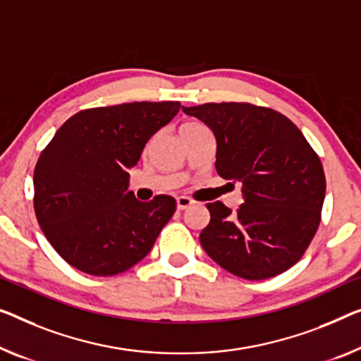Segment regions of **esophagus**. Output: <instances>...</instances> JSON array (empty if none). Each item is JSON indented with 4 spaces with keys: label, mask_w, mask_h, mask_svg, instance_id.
I'll list each match as a JSON object with an SVG mask.
<instances>
[{
    "label": "esophagus",
    "mask_w": 361,
    "mask_h": 361,
    "mask_svg": "<svg viewBox=\"0 0 361 361\" xmlns=\"http://www.w3.org/2000/svg\"><path fill=\"white\" fill-rule=\"evenodd\" d=\"M192 204V199L188 197V196H180L176 197V207H178V211H185Z\"/></svg>",
    "instance_id": "esophagus-1"
}]
</instances>
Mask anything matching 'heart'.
<instances>
[{
  "label": "heart",
  "mask_w": 361,
  "mask_h": 361,
  "mask_svg": "<svg viewBox=\"0 0 361 361\" xmlns=\"http://www.w3.org/2000/svg\"><path fill=\"white\" fill-rule=\"evenodd\" d=\"M192 126H202L201 123H196V121H190V123H185V125H183V128H192Z\"/></svg>",
  "instance_id": "1"
}]
</instances>
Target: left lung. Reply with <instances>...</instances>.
I'll return each instance as SVG.
<instances>
[{
	"label": "left lung",
	"instance_id": "8db88e82",
	"mask_svg": "<svg viewBox=\"0 0 361 361\" xmlns=\"http://www.w3.org/2000/svg\"><path fill=\"white\" fill-rule=\"evenodd\" d=\"M212 129L215 169L241 183L245 202L232 212L209 202L199 235L225 271L248 281L279 276L301 259L321 222L326 176L319 155L293 121L267 106L222 102L183 106Z\"/></svg>",
	"mask_w": 361,
	"mask_h": 361
}]
</instances>
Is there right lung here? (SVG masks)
<instances>
[{"mask_svg": "<svg viewBox=\"0 0 361 361\" xmlns=\"http://www.w3.org/2000/svg\"><path fill=\"white\" fill-rule=\"evenodd\" d=\"M180 102H133L80 110L63 123L34 170V209L43 235L69 266L116 276L149 255L176 211L171 196L141 202L128 170Z\"/></svg>", "mask_w": 361, "mask_h": 361, "instance_id": "right-lung-1", "label": "right lung"}]
</instances>
